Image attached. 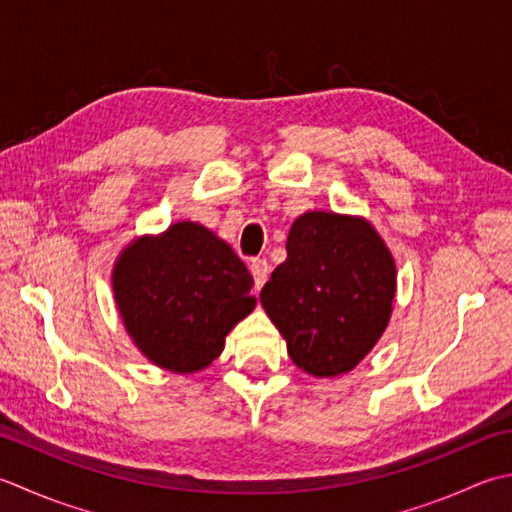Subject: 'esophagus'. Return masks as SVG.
I'll list each match as a JSON object with an SVG mask.
<instances>
[{"label": "esophagus", "mask_w": 512, "mask_h": 512, "mask_svg": "<svg viewBox=\"0 0 512 512\" xmlns=\"http://www.w3.org/2000/svg\"><path fill=\"white\" fill-rule=\"evenodd\" d=\"M250 273H253V279H255V288H262L266 284L268 279V273H270V264L266 262V259L257 257L250 262Z\"/></svg>", "instance_id": "34e87169"}]
</instances>
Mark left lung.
Returning a JSON list of instances; mask_svg holds the SVG:
<instances>
[{"mask_svg": "<svg viewBox=\"0 0 512 512\" xmlns=\"http://www.w3.org/2000/svg\"><path fill=\"white\" fill-rule=\"evenodd\" d=\"M286 253L262 288V306L295 366L315 377L344 375L388 326L395 259L366 219L324 210L295 219Z\"/></svg>", "mask_w": 512, "mask_h": 512, "instance_id": "8db88e82", "label": "left lung"}]
</instances>
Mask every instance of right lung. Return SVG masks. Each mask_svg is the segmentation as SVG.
<instances>
[{
	"label": "right lung",
	"instance_id": "1",
	"mask_svg": "<svg viewBox=\"0 0 512 512\" xmlns=\"http://www.w3.org/2000/svg\"><path fill=\"white\" fill-rule=\"evenodd\" d=\"M253 284L235 250L195 222L133 239L113 268L126 333L146 359L179 375L222 355L226 335L255 308Z\"/></svg>",
	"mask_w": 512,
	"mask_h": 512
}]
</instances>
